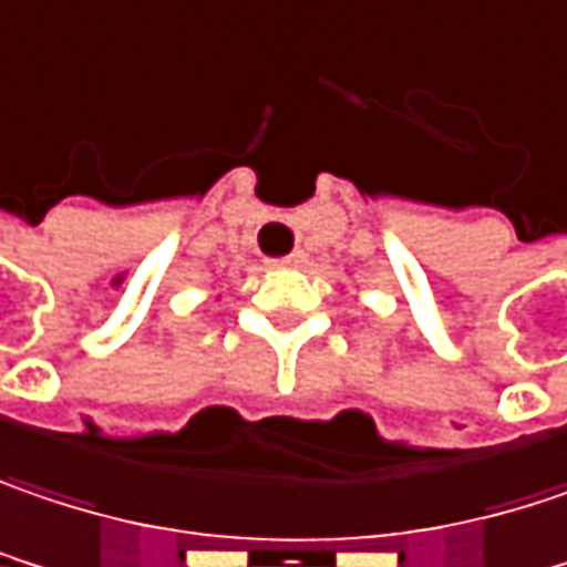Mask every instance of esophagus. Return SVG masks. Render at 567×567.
Masks as SVG:
<instances>
[{
    "mask_svg": "<svg viewBox=\"0 0 567 567\" xmlns=\"http://www.w3.org/2000/svg\"><path fill=\"white\" fill-rule=\"evenodd\" d=\"M301 262H305V252L301 250H295V252H288V256L272 259V266H276V269H295V266H301Z\"/></svg>",
    "mask_w": 567,
    "mask_h": 567,
    "instance_id": "1",
    "label": "esophagus"
}]
</instances>
